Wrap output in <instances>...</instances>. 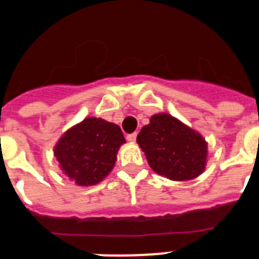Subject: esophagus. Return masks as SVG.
Instances as JSON below:
<instances>
[{"label": "esophagus", "instance_id": "obj_1", "mask_svg": "<svg viewBox=\"0 0 259 259\" xmlns=\"http://www.w3.org/2000/svg\"><path fill=\"white\" fill-rule=\"evenodd\" d=\"M136 139H137V134H131L127 136V140L131 141V143H136Z\"/></svg>", "mask_w": 259, "mask_h": 259}]
</instances>
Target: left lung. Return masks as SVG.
Wrapping results in <instances>:
<instances>
[{
	"label": "left lung",
	"mask_w": 259,
	"mask_h": 259,
	"mask_svg": "<svg viewBox=\"0 0 259 259\" xmlns=\"http://www.w3.org/2000/svg\"><path fill=\"white\" fill-rule=\"evenodd\" d=\"M137 143L153 171L167 179L192 180L206 168L207 141L170 114L150 116L149 124L137 135Z\"/></svg>",
	"instance_id": "8db88e82"
}]
</instances>
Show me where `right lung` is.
I'll return each instance as SVG.
<instances>
[{
    "label": "right lung",
    "mask_w": 259,
    "mask_h": 259,
    "mask_svg": "<svg viewBox=\"0 0 259 259\" xmlns=\"http://www.w3.org/2000/svg\"><path fill=\"white\" fill-rule=\"evenodd\" d=\"M124 143L118 124L89 116L62 135L54 146V157L68 179L79 187H89L111 172Z\"/></svg>",
    "instance_id": "right-lung-1"
}]
</instances>
